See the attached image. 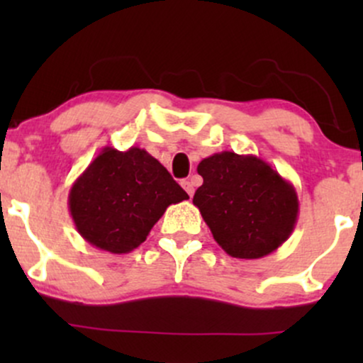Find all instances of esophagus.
<instances>
[{
    "mask_svg": "<svg viewBox=\"0 0 363 363\" xmlns=\"http://www.w3.org/2000/svg\"><path fill=\"white\" fill-rule=\"evenodd\" d=\"M182 184V187H184V191L189 196H193L194 194V184H193V181H189V179H184V181L181 182Z\"/></svg>",
    "mask_w": 363,
    "mask_h": 363,
    "instance_id": "1",
    "label": "esophagus"
}]
</instances>
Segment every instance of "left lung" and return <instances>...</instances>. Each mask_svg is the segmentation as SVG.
Segmentation results:
<instances>
[{
    "label": "left lung",
    "mask_w": 363,
    "mask_h": 363,
    "mask_svg": "<svg viewBox=\"0 0 363 363\" xmlns=\"http://www.w3.org/2000/svg\"><path fill=\"white\" fill-rule=\"evenodd\" d=\"M203 186L193 203L216 244L237 259H259L294 232L298 198L294 184L254 155L220 152L198 165Z\"/></svg>",
    "instance_id": "obj_1"
}]
</instances>
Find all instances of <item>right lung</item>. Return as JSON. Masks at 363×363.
I'll use <instances>...</instances> for the list:
<instances>
[{"instance_id":"add662e5","label":"right lung","mask_w":363,"mask_h":363,"mask_svg":"<svg viewBox=\"0 0 363 363\" xmlns=\"http://www.w3.org/2000/svg\"><path fill=\"white\" fill-rule=\"evenodd\" d=\"M189 198L147 150L106 147L73 182L68 208L78 234L111 254L131 252L170 205Z\"/></svg>"}]
</instances>
